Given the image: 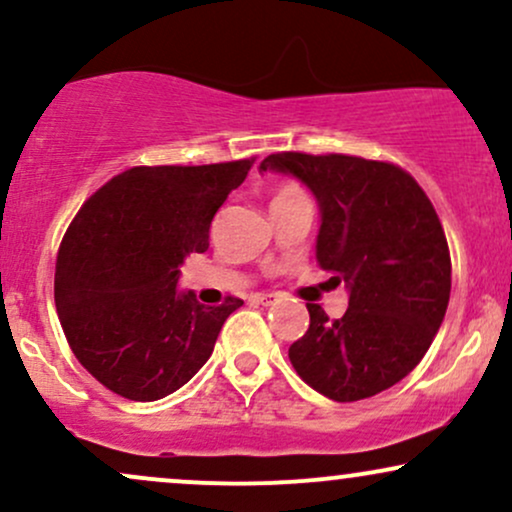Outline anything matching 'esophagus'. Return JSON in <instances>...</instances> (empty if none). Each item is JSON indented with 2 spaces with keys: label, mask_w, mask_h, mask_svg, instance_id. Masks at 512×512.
<instances>
[{
  "label": "esophagus",
  "mask_w": 512,
  "mask_h": 512,
  "mask_svg": "<svg viewBox=\"0 0 512 512\" xmlns=\"http://www.w3.org/2000/svg\"><path fill=\"white\" fill-rule=\"evenodd\" d=\"M250 301L257 303V305H274L276 301H279V296H276V293H255Z\"/></svg>",
  "instance_id": "1"
}]
</instances>
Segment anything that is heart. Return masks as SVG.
Masks as SVG:
<instances>
[{
  "label": "heart",
  "mask_w": 512,
  "mask_h": 512,
  "mask_svg": "<svg viewBox=\"0 0 512 512\" xmlns=\"http://www.w3.org/2000/svg\"><path fill=\"white\" fill-rule=\"evenodd\" d=\"M291 197H303V192L298 190L296 185H284L279 192H276L274 199H291Z\"/></svg>",
  "instance_id": "obj_1"
}]
</instances>
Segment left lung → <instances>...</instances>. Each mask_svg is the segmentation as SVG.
Returning <instances> with one entry per match:
<instances>
[{"label": "left lung", "mask_w": 512, "mask_h": 512, "mask_svg": "<svg viewBox=\"0 0 512 512\" xmlns=\"http://www.w3.org/2000/svg\"><path fill=\"white\" fill-rule=\"evenodd\" d=\"M260 173L291 175L313 192L317 264L349 291L339 320L308 303V332L289 349L296 373L334 402L397 385L424 358L450 301L448 240L431 199L402 168L358 156L289 151L264 158Z\"/></svg>", "instance_id": "8db88e82"}]
</instances>
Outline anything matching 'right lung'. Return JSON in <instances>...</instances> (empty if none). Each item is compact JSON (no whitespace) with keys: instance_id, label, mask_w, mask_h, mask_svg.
<instances>
[{"instance_id":"1","label":"right lung","mask_w":512,"mask_h":512,"mask_svg":"<svg viewBox=\"0 0 512 512\" xmlns=\"http://www.w3.org/2000/svg\"><path fill=\"white\" fill-rule=\"evenodd\" d=\"M252 161L142 166L105 182L60 245L55 305L74 356L98 383L134 402L180 390L214 351L240 298L209 308L178 289L190 252Z\"/></svg>"}]
</instances>
